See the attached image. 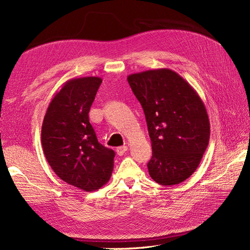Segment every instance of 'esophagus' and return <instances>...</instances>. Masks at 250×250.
<instances>
[{
  "instance_id": "obj_1",
  "label": "esophagus",
  "mask_w": 250,
  "mask_h": 250,
  "mask_svg": "<svg viewBox=\"0 0 250 250\" xmlns=\"http://www.w3.org/2000/svg\"><path fill=\"white\" fill-rule=\"evenodd\" d=\"M127 149H128V147L127 146H122V147H118L117 148V153H118V155H120V156H122L126 151H127Z\"/></svg>"
}]
</instances>
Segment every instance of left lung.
<instances>
[{
	"instance_id": "8db88e82",
	"label": "left lung",
	"mask_w": 250,
	"mask_h": 250,
	"mask_svg": "<svg viewBox=\"0 0 250 250\" xmlns=\"http://www.w3.org/2000/svg\"><path fill=\"white\" fill-rule=\"evenodd\" d=\"M127 81L146 117L152 146L147 164L162 186L183 183L198 168L209 141V120L196 90L169 69L131 74Z\"/></svg>"
}]
</instances>
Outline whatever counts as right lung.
Returning <instances> with one entry per match:
<instances>
[{
	"instance_id": "obj_1",
	"label": "right lung",
	"mask_w": 250,
	"mask_h": 250,
	"mask_svg": "<svg viewBox=\"0 0 250 250\" xmlns=\"http://www.w3.org/2000/svg\"><path fill=\"white\" fill-rule=\"evenodd\" d=\"M100 77L66 81L49 104L42 127L44 156L56 175L80 190L96 191L109 180L115 151L98 142L88 112Z\"/></svg>"
}]
</instances>
